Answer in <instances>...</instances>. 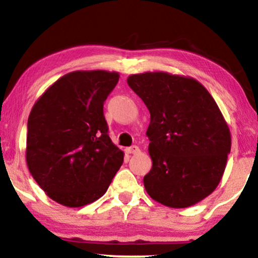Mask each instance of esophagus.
I'll list each match as a JSON object with an SVG mask.
<instances>
[{"mask_svg": "<svg viewBox=\"0 0 258 258\" xmlns=\"http://www.w3.org/2000/svg\"><path fill=\"white\" fill-rule=\"evenodd\" d=\"M139 151H140L139 147L136 146V145H133L131 147H127V149H126V152L130 153V154H136V153H138Z\"/></svg>", "mask_w": 258, "mask_h": 258, "instance_id": "esophagus-1", "label": "esophagus"}]
</instances>
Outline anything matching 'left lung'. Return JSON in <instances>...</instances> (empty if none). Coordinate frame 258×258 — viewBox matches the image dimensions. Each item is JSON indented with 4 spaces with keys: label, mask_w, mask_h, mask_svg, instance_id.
Returning a JSON list of instances; mask_svg holds the SVG:
<instances>
[{
    "label": "left lung",
    "mask_w": 258,
    "mask_h": 258,
    "mask_svg": "<svg viewBox=\"0 0 258 258\" xmlns=\"http://www.w3.org/2000/svg\"><path fill=\"white\" fill-rule=\"evenodd\" d=\"M127 84L151 114L147 194L178 209L208 197L222 179L231 149L230 130L214 98L195 79L165 72L133 74Z\"/></svg>",
    "instance_id": "8db88e82"
}]
</instances>
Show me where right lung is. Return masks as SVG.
<instances>
[{
	"label": "right lung",
	"mask_w": 258,
	"mask_h": 258,
	"mask_svg": "<svg viewBox=\"0 0 258 258\" xmlns=\"http://www.w3.org/2000/svg\"><path fill=\"white\" fill-rule=\"evenodd\" d=\"M119 74L77 71L55 81L28 118L26 159L53 201L68 208L93 203L107 191L123 161L112 143L104 102Z\"/></svg>",
	"instance_id": "right-lung-1"
}]
</instances>
